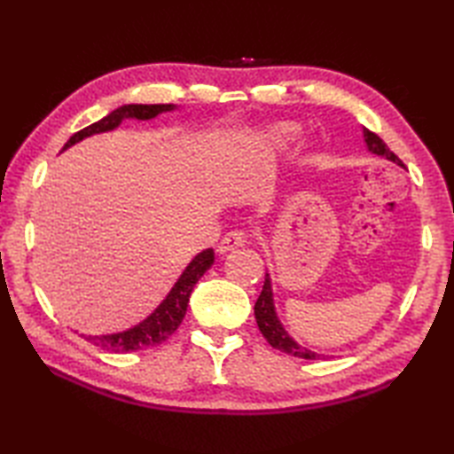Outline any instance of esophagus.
<instances>
[{
    "label": "esophagus",
    "mask_w": 454,
    "mask_h": 454,
    "mask_svg": "<svg viewBox=\"0 0 454 454\" xmlns=\"http://www.w3.org/2000/svg\"><path fill=\"white\" fill-rule=\"evenodd\" d=\"M245 245H247V235L240 233V231H231V233H227L223 239H221V243L217 247V253L227 254V253H231V250L240 248Z\"/></svg>",
    "instance_id": "1"
}]
</instances>
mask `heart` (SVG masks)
<instances>
[{"mask_svg": "<svg viewBox=\"0 0 454 454\" xmlns=\"http://www.w3.org/2000/svg\"><path fill=\"white\" fill-rule=\"evenodd\" d=\"M299 134V128L294 124H276L268 129V142L274 145H286L289 142H294Z\"/></svg>", "mask_w": 454, "mask_h": 454, "instance_id": "heart-1", "label": "heart"}]
</instances>
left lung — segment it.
Here are the masks:
<instances>
[{"label": "left lung", "instance_id": "1", "mask_svg": "<svg viewBox=\"0 0 454 454\" xmlns=\"http://www.w3.org/2000/svg\"><path fill=\"white\" fill-rule=\"evenodd\" d=\"M364 139H365V147H367L369 153L377 155V157H385L387 160H392V163H396L398 167H404V163H402V160L395 153H392V151L387 147V144L382 142V139L377 134L369 132L367 128H364ZM254 317H256L262 336L268 340V344L271 348L284 351V354L301 357V359H328V357H334V356H325V354H318V351L303 348L289 336V332L284 328V325H281V320H279L278 312H276L274 289H271L270 274H266L264 287H262V294H260L256 305H254Z\"/></svg>", "mask_w": 454, "mask_h": 454}]
</instances>
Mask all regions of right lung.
Listing matches in <instances>:
<instances>
[{
    "label": "right lung",
    "instance_id": "add662e5",
    "mask_svg": "<svg viewBox=\"0 0 454 454\" xmlns=\"http://www.w3.org/2000/svg\"><path fill=\"white\" fill-rule=\"evenodd\" d=\"M176 110V105H124L116 110H113L108 116L100 118L98 122L83 128L82 132L74 134L67 139L62 151L69 149L72 145L83 142L85 137L113 132L124 120H139V122H147L163 113H173ZM215 254L214 248H206L198 253L190 264L184 268L183 274L176 279V284L170 287L167 297L160 301L159 307L151 312L147 318H144L139 325L114 332V334H100V336H87L90 344L103 348L113 354H128V351H137L144 348L159 346L160 341H165L170 334H175V330L183 322L190 295L192 289L198 284V279L206 274V271L214 264Z\"/></svg>",
    "mask_w": 454,
    "mask_h": 454
}]
</instances>
